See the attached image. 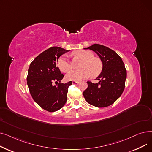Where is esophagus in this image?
I'll use <instances>...</instances> for the list:
<instances>
[{"label":"esophagus","instance_id":"34e87169","mask_svg":"<svg viewBox=\"0 0 152 152\" xmlns=\"http://www.w3.org/2000/svg\"><path fill=\"white\" fill-rule=\"evenodd\" d=\"M72 83H73V84H74V85H76V84H77L79 83V82L78 81H73L72 82Z\"/></svg>","mask_w":152,"mask_h":152}]
</instances>
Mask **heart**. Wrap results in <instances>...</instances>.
Listing matches in <instances>:
<instances>
[{"instance_id":"1","label":"heart","mask_w":152,"mask_h":152,"mask_svg":"<svg viewBox=\"0 0 152 152\" xmlns=\"http://www.w3.org/2000/svg\"><path fill=\"white\" fill-rule=\"evenodd\" d=\"M72 55L75 57L83 60V62L80 66L81 69L71 71L67 75L66 78L68 80L79 81L91 75L92 77H96L101 73L103 69L102 61L100 58L94 57L91 51L79 50L75 51ZM57 65L63 73H68L71 69V65L65 56L59 58Z\"/></svg>"}]
</instances>
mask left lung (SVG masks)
<instances>
[{
  "instance_id": "1",
  "label": "left lung",
  "mask_w": 152,
  "mask_h": 152,
  "mask_svg": "<svg viewBox=\"0 0 152 152\" xmlns=\"http://www.w3.org/2000/svg\"><path fill=\"white\" fill-rule=\"evenodd\" d=\"M85 49L96 53L103 63L102 71L96 79L98 83L87 81L88 87L83 95L89 104L96 107H107L121 95L125 87L126 69L121 58L110 48L95 44Z\"/></svg>"
}]
</instances>
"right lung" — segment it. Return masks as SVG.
<instances>
[{
  "mask_svg": "<svg viewBox=\"0 0 152 152\" xmlns=\"http://www.w3.org/2000/svg\"><path fill=\"white\" fill-rule=\"evenodd\" d=\"M69 51L52 47L39 54L30 64L27 76L29 92L37 104L49 112L60 110L67 100L68 87L72 82L60 83L64 75L57 64L60 56Z\"/></svg>",
  "mask_w": 152,
  "mask_h": 152,
  "instance_id": "add662e5",
  "label": "right lung"
}]
</instances>
